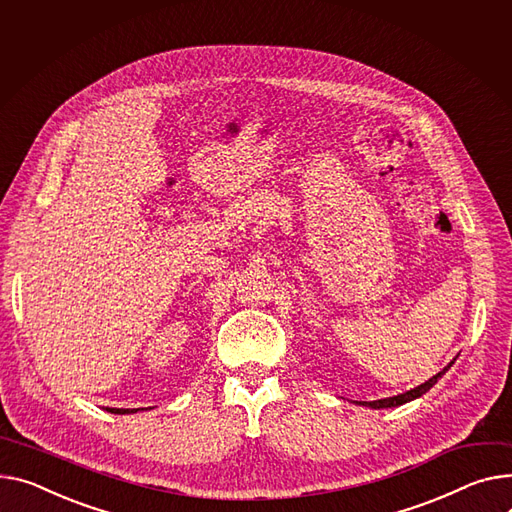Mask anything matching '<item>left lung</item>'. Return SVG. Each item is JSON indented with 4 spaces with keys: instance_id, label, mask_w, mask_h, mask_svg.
<instances>
[{
    "instance_id": "obj_1",
    "label": "left lung",
    "mask_w": 512,
    "mask_h": 512,
    "mask_svg": "<svg viewBox=\"0 0 512 512\" xmlns=\"http://www.w3.org/2000/svg\"><path fill=\"white\" fill-rule=\"evenodd\" d=\"M451 366H453V362H451L449 366L442 368L438 374H434V377H432V379H428L424 385H418V387H416V389H412V391L401 393V395H395V397H387V399H379V401H360V403H362V405L372 407V410H381V407H397V405H403V403H407V401H412V399H416V397L424 395L430 387H434V385H436V381H438V379L442 377V374H445Z\"/></svg>"
}]
</instances>
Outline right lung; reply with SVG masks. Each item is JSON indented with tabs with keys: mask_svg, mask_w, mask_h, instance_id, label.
<instances>
[{
	"mask_svg": "<svg viewBox=\"0 0 512 512\" xmlns=\"http://www.w3.org/2000/svg\"><path fill=\"white\" fill-rule=\"evenodd\" d=\"M107 412H111V414H133V412H138V410H123V407H107Z\"/></svg>",
	"mask_w": 512,
	"mask_h": 512,
	"instance_id": "1",
	"label": "right lung"
}]
</instances>
